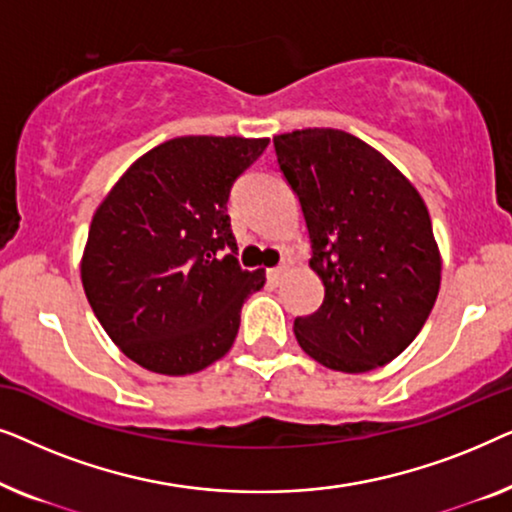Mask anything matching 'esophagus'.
I'll list each match as a JSON object with an SVG mask.
<instances>
[{"label":"esophagus","instance_id":"34e87169","mask_svg":"<svg viewBox=\"0 0 512 512\" xmlns=\"http://www.w3.org/2000/svg\"><path fill=\"white\" fill-rule=\"evenodd\" d=\"M286 272V263H279L277 268H270L268 270V282H272V284H277L279 279H282V275Z\"/></svg>","mask_w":512,"mask_h":512}]
</instances>
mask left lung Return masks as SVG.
I'll list each match as a JSON object with an SVG mask.
<instances>
[{
	"label": "left lung",
	"instance_id": "left-lung-1",
	"mask_svg": "<svg viewBox=\"0 0 512 512\" xmlns=\"http://www.w3.org/2000/svg\"><path fill=\"white\" fill-rule=\"evenodd\" d=\"M310 235L324 303L293 321L298 345L331 370L396 359L429 319L440 254L415 186L359 137L331 128L272 139Z\"/></svg>",
	"mask_w": 512,
	"mask_h": 512
}]
</instances>
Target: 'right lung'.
I'll return each mask as SVG.
<instances>
[{
  "label": "right lung",
  "instance_id": "1",
  "mask_svg": "<svg viewBox=\"0 0 512 512\" xmlns=\"http://www.w3.org/2000/svg\"><path fill=\"white\" fill-rule=\"evenodd\" d=\"M270 139L177 137L144 153L97 207L81 282L121 352L160 375L207 368L233 347L244 300L228 198Z\"/></svg>",
  "mask_w": 512,
  "mask_h": 512
}]
</instances>
